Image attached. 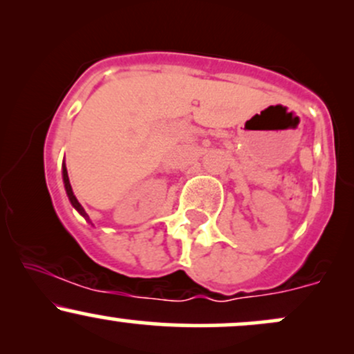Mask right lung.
I'll use <instances>...</instances> for the list:
<instances>
[{
  "mask_svg": "<svg viewBox=\"0 0 354 354\" xmlns=\"http://www.w3.org/2000/svg\"><path fill=\"white\" fill-rule=\"evenodd\" d=\"M63 183H64V189H66V194H68V200H70L73 208L78 211V213H80L81 216H83L84 219H86V221H89V216L86 214V211H84L83 206L80 205V201L76 200L75 193H73L71 183H70V178H68V169H66V165H64V161H63Z\"/></svg>",
  "mask_w": 354,
  "mask_h": 354,
  "instance_id": "1",
  "label": "right lung"
}]
</instances>
